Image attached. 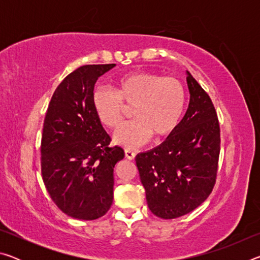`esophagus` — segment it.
I'll list each match as a JSON object with an SVG mask.
<instances>
[{"mask_svg":"<svg viewBox=\"0 0 260 260\" xmlns=\"http://www.w3.org/2000/svg\"><path fill=\"white\" fill-rule=\"evenodd\" d=\"M125 156L127 159H134L135 158V152L133 150H131V149H126L125 150Z\"/></svg>","mask_w":260,"mask_h":260,"instance_id":"34e87169","label":"esophagus"}]
</instances>
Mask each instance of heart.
Here are the masks:
<instances>
[{
  "label": "heart",
  "instance_id": "heart-1",
  "mask_svg": "<svg viewBox=\"0 0 260 260\" xmlns=\"http://www.w3.org/2000/svg\"><path fill=\"white\" fill-rule=\"evenodd\" d=\"M124 102L134 107L135 119L122 125L113 135L114 142L138 148L153 136L160 140L177 128L186 107V90L174 78L160 74L134 72L116 82V93L100 87L93 94V107L99 120L116 128L124 118Z\"/></svg>",
  "mask_w": 260,
  "mask_h": 260
}]
</instances>
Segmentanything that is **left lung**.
I'll list each match as a JSON object with an SVG mask.
<instances>
[{
	"mask_svg": "<svg viewBox=\"0 0 260 260\" xmlns=\"http://www.w3.org/2000/svg\"><path fill=\"white\" fill-rule=\"evenodd\" d=\"M189 105L177 128L159 146L135 157L149 209L174 219L200 206L212 191L220 128L212 101L188 71Z\"/></svg>",
	"mask_w": 260,
	"mask_h": 260,
	"instance_id": "8db88e82",
	"label": "left lung"
}]
</instances>
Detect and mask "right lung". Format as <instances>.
I'll list each match as a JSON object with an SVG mask.
<instances>
[{
	"label": "right lung",
	"mask_w": 260,
	"mask_h": 260,
	"mask_svg": "<svg viewBox=\"0 0 260 260\" xmlns=\"http://www.w3.org/2000/svg\"><path fill=\"white\" fill-rule=\"evenodd\" d=\"M116 64L85 65L56 88L41 141V171L48 192L64 213L80 220L101 218L113 201V169L125 157L109 147V134L93 107L98 79Z\"/></svg>",
	"instance_id": "obj_1"
}]
</instances>
